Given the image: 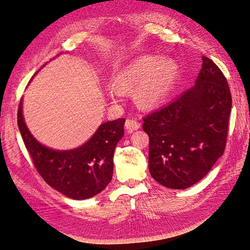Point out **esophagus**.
Returning a JSON list of instances; mask_svg holds the SVG:
<instances>
[{"instance_id": "obj_1", "label": "esophagus", "mask_w": 250, "mask_h": 250, "mask_svg": "<svg viewBox=\"0 0 250 250\" xmlns=\"http://www.w3.org/2000/svg\"><path fill=\"white\" fill-rule=\"evenodd\" d=\"M141 124L136 120H133V118H127L125 122V127L128 132H133V130H136L140 128Z\"/></svg>"}]
</instances>
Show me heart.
Listing matches in <instances>:
<instances>
[{
  "mask_svg": "<svg viewBox=\"0 0 250 250\" xmlns=\"http://www.w3.org/2000/svg\"><path fill=\"white\" fill-rule=\"evenodd\" d=\"M176 72L178 67L174 61L145 56L115 75L112 86L118 93H127L140 84L135 93L136 102L144 108H151L167 96Z\"/></svg>",
  "mask_w": 250,
  "mask_h": 250,
  "instance_id": "heart-1",
  "label": "heart"
}]
</instances>
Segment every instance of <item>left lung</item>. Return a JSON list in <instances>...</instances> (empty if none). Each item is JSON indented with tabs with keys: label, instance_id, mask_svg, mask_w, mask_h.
Masks as SVG:
<instances>
[{
	"label": "left lung",
	"instance_id": "8db88e82",
	"mask_svg": "<svg viewBox=\"0 0 250 250\" xmlns=\"http://www.w3.org/2000/svg\"><path fill=\"white\" fill-rule=\"evenodd\" d=\"M231 102L225 75L202 56L195 85L143 118L152 178L176 190L205 178L225 152Z\"/></svg>",
	"mask_w": 250,
	"mask_h": 250
}]
</instances>
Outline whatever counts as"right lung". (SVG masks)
Returning <instances> with one entry per match:
<instances>
[{
    "instance_id": "add662e5",
    "label": "right lung",
    "mask_w": 250,
    "mask_h": 250,
    "mask_svg": "<svg viewBox=\"0 0 250 250\" xmlns=\"http://www.w3.org/2000/svg\"><path fill=\"white\" fill-rule=\"evenodd\" d=\"M125 118L104 123L83 146L55 151L41 145L26 127L22 102L18 125L22 140L41 178L68 198L83 200L94 197L108 186L113 176L115 147L124 136Z\"/></svg>"
}]
</instances>
